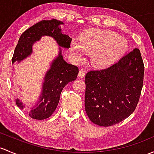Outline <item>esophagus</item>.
Returning a JSON list of instances; mask_svg holds the SVG:
<instances>
[{"label": "esophagus", "instance_id": "obj_1", "mask_svg": "<svg viewBox=\"0 0 154 154\" xmlns=\"http://www.w3.org/2000/svg\"><path fill=\"white\" fill-rule=\"evenodd\" d=\"M85 71H84L83 69H80V70L79 71V73H78V77H85Z\"/></svg>", "mask_w": 154, "mask_h": 154}]
</instances>
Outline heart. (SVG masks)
<instances>
[{"label":"heart","mask_w":154,"mask_h":154,"mask_svg":"<svg viewBox=\"0 0 154 154\" xmlns=\"http://www.w3.org/2000/svg\"><path fill=\"white\" fill-rule=\"evenodd\" d=\"M127 40L114 32L94 29L87 32L80 43H72V48L77 59L83 58L84 52L91 54L92 64L98 68L109 66L123 54L127 48Z\"/></svg>","instance_id":"heart-1"}]
</instances>
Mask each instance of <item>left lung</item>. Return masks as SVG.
Masks as SVG:
<instances>
[{
	"label": "left lung",
	"mask_w": 154,
	"mask_h": 154,
	"mask_svg": "<svg viewBox=\"0 0 154 154\" xmlns=\"http://www.w3.org/2000/svg\"><path fill=\"white\" fill-rule=\"evenodd\" d=\"M144 71L141 53L136 48L112 66L87 73L85 108L90 120L108 127L128 117L140 100Z\"/></svg>",
	"instance_id": "8db88e82"
}]
</instances>
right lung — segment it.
Listing matches in <instances>:
<instances>
[{
	"mask_svg": "<svg viewBox=\"0 0 154 154\" xmlns=\"http://www.w3.org/2000/svg\"><path fill=\"white\" fill-rule=\"evenodd\" d=\"M63 23L56 19L41 20L26 29L19 38L12 57V63H20L32 53L34 43L40 40L43 36L51 37L56 40L58 46L69 48L72 39L61 32L59 26ZM50 69L44 77L41 94L36 104L30 108L29 115L32 119H45L54 113L60 101L62 90L69 82L77 79L78 68L66 63L59 48V54L52 61ZM16 104L23 109L25 106L19 99L15 100Z\"/></svg>",
	"mask_w": 154,
	"mask_h": 154,
	"instance_id": "right-lung-1",
	"label": "right lung"
}]
</instances>
